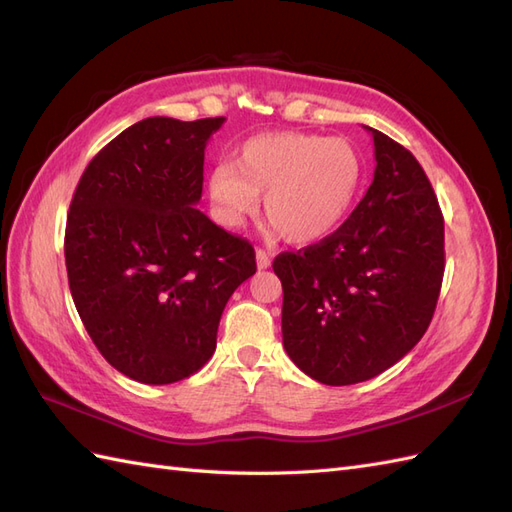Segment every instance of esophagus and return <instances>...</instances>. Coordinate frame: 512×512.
<instances>
[{
    "mask_svg": "<svg viewBox=\"0 0 512 512\" xmlns=\"http://www.w3.org/2000/svg\"><path fill=\"white\" fill-rule=\"evenodd\" d=\"M256 265H258V269L271 267V256L265 250H256Z\"/></svg>",
    "mask_w": 512,
    "mask_h": 512,
    "instance_id": "34e87169",
    "label": "esophagus"
}]
</instances>
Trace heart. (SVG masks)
Returning <instances> with one entry per match:
<instances>
[{"label": "heart", "mask_w": 512, "mask_h": 512, "mask_svg": "<svg viewBox=\"0 0 512 512\" xmlns=\"http://www.w3.org/2000/svg\"><path fill=\"white\" fill-rule=\"evenodd\" d=\"M361 151L348 138L312 132H262L237 145L235 158L209 170L207 192L224 226L237 228L262 205L267 232L290 243L329 237L363 185Z\"/></svg>", "instance_id": "1"}]
</instances>
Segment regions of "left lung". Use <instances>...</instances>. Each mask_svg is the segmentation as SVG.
Masks as SVG:
<instances>
[{"label": "left lung", "mask_w": 512, "mask_h": 512, "mask_svg": "<svg viewBox=\"0 0 512 512\" xmlns=\"http://www.w3.org/2000/svg\"><path fill=\"white\" fill-rule=\"evenodd\" d=\"M350 218L320 243L273 260L290 359L329 386L365 382L421 342L444 275V218L423 166L386 134Z\"/></svg>", "instance_id": "obj_1"}]
</instances>
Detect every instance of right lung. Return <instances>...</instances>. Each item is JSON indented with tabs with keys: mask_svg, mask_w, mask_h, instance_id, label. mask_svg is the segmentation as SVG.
I'll list each match as a JSON object with an SVG mask.
<instances>
[{
	"mask_svg": "<svg viewBox=\"0 0 512 512\" xmlns=\"http://www.w3.org/2000/svg\"><path fill=\"white\" fill-rule=\"evenodd\" d=\"M224 117H149L102 147L66 222L70 292L100 354L143 384L190 378L224 307L256 273L250 241L196 209L205 147Z\"/></svg>",
	"mask_w": 512,
	"mask_h": 512,
	"instance_id": "add662e5",
	"label": "right lung"
}]
</instances>
